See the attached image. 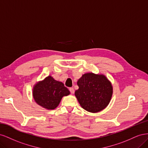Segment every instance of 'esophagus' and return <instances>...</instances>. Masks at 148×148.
I'll return each instance as SVG.
<instances>
[{"instance_id":"34e87169","label":"esophagus","mask_w":148,"mask_h":148,"mask_svg":"<svg viewBox=\"0 0 148 148\" xmlns=\"http://www.w3.org/2000/svg\"><path fill=\"white\" fill-rule=\"evenodd\" d=\"M69 90H70L71 94H73L74 92H75V90H74V89L73 88H69Z\"/></svg>"}]
</instances>
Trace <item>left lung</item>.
Here are the masks:
<instances>
[{"label":"left lung","mask_w":148,"mask_h":148,"mask_svg":"<svg viewBox=\"0 0 148 148\" xmlns=\"http://www.w3.org/2000/svg\"><path fill=\"white\" fill-rule=\"evenodd\" d=\"M75 95L83 109L96 113L109 105L113 94L111 82L104 75L92 72L82 75L77 82Z\"/></svg>","instance_id":"1"}]
</instances>
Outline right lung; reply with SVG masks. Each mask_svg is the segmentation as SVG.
I'll use <instances>...</instances> for the list:
<instances>
[{
	"label": "right lung",
	"mask_w": 148,
	"mask_h": 148,
	"mask_svg": "<svg viewBox=\"0 0 148 148\" xmlns=\"http://www.w3.org/2000/svg\"><path fill=\"white\" fill-rule=\"evenodd\" d=\"M70 94L63 83L48 76L34 85L33 96L39 106L47 110H53L59 106L64 96Z\"/></svg>",
	"instance_id": "add662e5"
}]
</instances>
